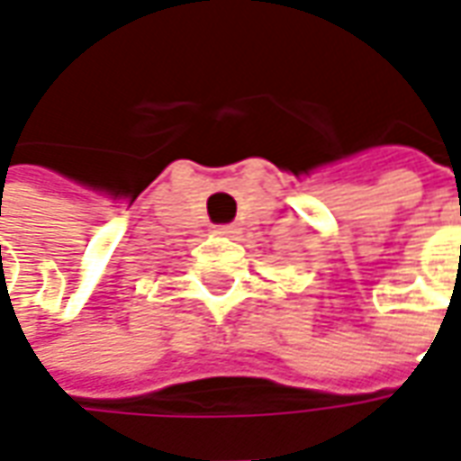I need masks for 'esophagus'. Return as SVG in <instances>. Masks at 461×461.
Masks as SVG:
<instances>
[{"label": "esophagus", "mask_w": 461, "mask_h": 461, "mask_svg": "<svg viewBox=\"0 0 461 461\" xmlns=\"http://www.w3.org/2000/svg\"><path fill=\"white\" fill-rule=\"evenodd\" d=\"M217 234H227V237H231V234H237V230L234 227H217Z\"/></svg>", "instance_id": "34e87169"}]
</instances>
